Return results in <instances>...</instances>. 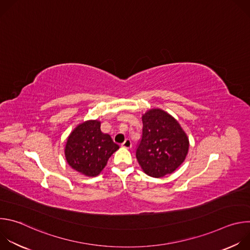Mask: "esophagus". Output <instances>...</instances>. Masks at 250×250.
Segmentation results:
<instances>
[{
    "label": "esophagus",
    "mask_w": 250,
    "mask_h": 250,
    "mask_svg": "<svg viewBox=\"0 0 250 250\" xmlns=\"http://www.w3.org/2000/svg\"><path fill=\"white\" fill-rule=\"evenodd\" d=\"M122 146L125 147V148H130V147H131V141H130V139H128V138L125 139V140L123 142Z\"/></svg>",
    "instance_id": "esophagus-1"
}]
</instances>
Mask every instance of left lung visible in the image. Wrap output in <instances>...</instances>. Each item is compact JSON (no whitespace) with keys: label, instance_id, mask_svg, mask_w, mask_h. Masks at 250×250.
I'll return each mask as SVG.
<instances>
[{"label":"left lung","instance_id":"8db88e82","mask_svg":"<svg viewBox=\"0 0 250 250\" xmlns=\"http://www.w3.org/2000/svg\"><path fill=\"white\" fill-rule=\"evenodd\" d=\"M142 136L136 159L147 175L155 178L172 173L186 158L189 139L178 123L166 112L153 109L142 116Z\"/></svg>","mask_w":250,"mask_h":250}]
</instances>
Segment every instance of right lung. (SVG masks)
Wrapping results in <instances>:
<instances>
[{
	"label": "right lung",
	"instance_id": "right-lung-1",
	"mask_svg": "<svg viewBox=\"0 0 250 250\" xmlns=\"http://www.w3.org/2000/svg\"><path fill=\"white\" fill-rule=\"evenodd\" d=\"M101 123L89 121L79 125L69 135L65 157L76 171L90 177L97 176L120 146L109 134L101 131Z\"/></svg>",
	"mask_w": 250,
	"mask_h": 250
}]
</instances>
